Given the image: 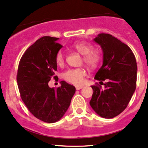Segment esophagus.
I'll return each mask as SVG.
<instances>
[{"instance_id": "1", "label": "esophagus", "mask_w": 148, "mask_h": 148, "mask_svg": "<svg viewBox=\"0 0 148 148\" xmlns=\"http://www.w3.org/2000/svg\"><path fill=\"white\" fill-rule=\"evenodd\" d=\"M83 88V86H76V90H79Z\"/></svg>"}]
</instances>
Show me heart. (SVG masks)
Listing matches in <instances>:
<instances>
[{"label":"heart","mask_w":148,"mask_h":148,"mask_svg":"<svg viewBox=\"0 0 148 148\" xmlns=\"http://www.w3.org/2000/svg\"><path fill=\"white\" fill-rule=\"evenodd\" d=\"M72 47L80 54H83V60L90 67L97 66L100 60V56L97 52L93 51V46L87 42H76ZM56 63L62 65L65 60V55L62 51H58L55 56ZM85 76V71L82 68L69 69L63 74V78L65 81L72 84L79 85L83 83Z\"/></svg>","instance_id":"b5f03b06"}]
</instances>
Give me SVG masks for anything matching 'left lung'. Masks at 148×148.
I'll return each mask as SVG.
<instances>
[{"label":"left lung","mask_w":148,"mask_h":148,"mask_svg":"<svg viewBox=\"0 0 148 148\" xmlns=\"http://www.w3.org/2000/svg\"><path fill=\"white\" fill-rule=\"evenodd\" d=\"M94 41L101 46L103 53V65L94 79L107 82L103 84L104 90L98 83L92 85L93 94L90 104L100 116L112 119L127 108L136 90V58L127 45L108 34H99Z\"/></svg>","instance_id":"left-lung-1"}]
</instances>
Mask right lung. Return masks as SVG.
<instances>
[{
  "label": "right lung",
  "mask_w": 148,
  "mask_h": 148,
  "mask_svg": "<svg viewBox=\"0 0 148 148\" xmlns=\"http://www.w3.org/2000/svg\"><path fill=\"white\" fill-rule=\"evenodd\" d=\"M58 38L43 36L25 51L19 62L17 83L25 105L36 118L55 123L63 116L76 92L75 87L65 81L60 86L49 88L51 79H56V53L62 46Z\"/></svg>",
  "instance_id": "1"
}]
</instances>
